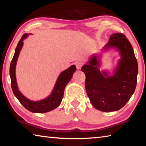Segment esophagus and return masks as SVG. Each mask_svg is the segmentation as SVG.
Segmentation results:
<instances>
[{
  "instance_id": "obj_1",
  "label": "esophagus",
  "mask_w": 146,
  "mask_h": 146,
  "mask_svg": "<svg viewBox=\"0 0 146 146\" xmlns=\"http://www.w3.org/2000/svg\"><path fill=\"white\" fill-rule=\"evenodd\" d=\"M75 65L76 66V68H77L78 70H79V69L82 68V66L83 65V62L81 61H77L75 62Z\"/></svg>"
}]
</instances>
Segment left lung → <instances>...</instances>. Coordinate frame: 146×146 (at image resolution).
Returning <instances> with one entry per match:
<instances>
[{"mask_svg": "<svg viewBox=\"0 0 146 146\" xmlns=\"http://www.w3.org/2000/svg\"><path fill=\"white\" fill-rule=\"evenodd\" d=\"M113 47L122 56L114 75L108 76L106 72H100L98 56L95 55L81 69L85 73V87L91 104L104 112L123 107L137 86L138 63L130 42L123 33L113 34L104 49Z\"/></svg>", "mask_w": 146, "mask_h": 146, "instance_id": "obj_1", "label": "left lung"}]
</instances>
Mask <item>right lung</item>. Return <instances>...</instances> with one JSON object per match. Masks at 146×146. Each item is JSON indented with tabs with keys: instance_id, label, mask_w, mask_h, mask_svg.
<instances>
[{
	"instance_id": "obj_1",
	"label": "right lung",
	"mask_w": 146,
	"mask_h": 146,
	"mask_svg": "<svg viewBox=\"0 0 146 146\" xmlns=\"http://www.w3.org/2000/svg\"><path fill=\"white\" fill-rule=\"evenodd\" d=\"M27 36H28V34L26 33L24 34L21 37V39L17 44L14 56L11 62L10 67H9V75H10L11 78V88L15 96L26 110L33 113H46L54 110L60 105L64 96V89L67 84L70 82L72 78L74 72L76 70V68L75 65H73L68 70L61 73L57 79L52 93L46 99L37 101V102H34V101L27 99L19 91L15 77V66L17 61L19 55L20 51L23 45V40Z\"/></svg>"
}]
</instances>
